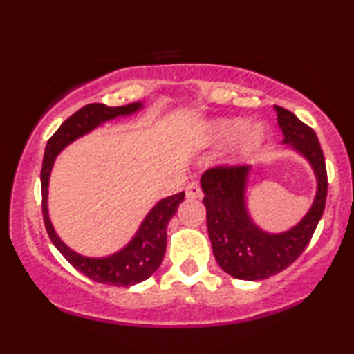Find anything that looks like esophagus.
<instances>
[{
	"label": "esophagus",
	"mask_w": 354,
	"mask_h": 354,
	"mask_svg": "<svg viewBox=\"0 0 354 354\" xmlns=\"http://www.w3.org/2000/svg\"><path fill=\"white\" fill-rule=\"evenodd\" d=\"M186 196H188V198H193V199L203 198L201 186H199L198 181H191L189 185L186 186Z\"/></svg>",
	"instance_id": "obj_1"
}]
</instances>
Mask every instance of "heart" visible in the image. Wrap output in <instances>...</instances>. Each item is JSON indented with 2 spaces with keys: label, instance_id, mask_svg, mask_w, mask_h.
Here are the masks:
<instances>
[{
  "label": "heart",
  "instance_id": "heart-1",
  "mask_svg": "<svg viewBox=\"0 0 354 354\" xmlns=\"http://www.w3.org/2000/svg\"><path fill=\"white\" fill-rule=\"evenodd\" d=\"M209 135L214 142L227 143L236 140V151L241 155L257 150L266 140V131L261 125H249L245 118H218L209 125Z\"/></svg>",
  "mask_w": 354,
  "mask_h": 354
}]
</instances>
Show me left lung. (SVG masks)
Segmentation results:
<instances>
[{
  "mask_svg": "<svg viewBox=\"0 0 354 354\" xmlns=\"http://www.w3.org/2000/svg\"><path fill=\"white\" fill-rule=\"evenodd\" d=\"M283 145L308 161L317 176V194L297 225L280 234L262 231L247 209L245 189L250 166H219L201 176L207 232L216 261L239 280H262L287 269L304 252L325 211L328 178L325 156L315 131L292 112L277 107Z\"/></svg>",
  "mask_w": 354,
  "mask_h": 354,
  "instance_id": "obj_1",
  "label": "left lung"
}]
</instances>
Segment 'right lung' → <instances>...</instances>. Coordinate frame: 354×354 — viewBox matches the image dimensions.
I'll return each instance as SVG.
<instances>
[{
  "instance_id": "add662e5",
  "label": "right lung",
  "mask_w": 354,
  "mask_h": 354,
  "mask_svg": "<svg viewBox=\"0 0 354 354\" xmlns=\"http://www.w3.org/2000/svg\"><path fill=\"white\" fill-rule=\"evenodd\" d=\"M143 109L142 102L123 105V107H107L104 104H88L71 115L59 127L57 131L50 136L46 145L44 160L41 169V188H42V218H44L46 231H48L53 244L64 257L69 261L72 267L82 272L85 277L99 283L115 285V287H130L147 280L158 270L166 250V227L169 219L176 214L178 206L185 201V191L161 199L151 207L147 218L140 224L138 231L129 244L107 257H85L67 247L55 234L48 211V188L49 176L53 171L55 156L67 145L91 133L93 129L102 123L113 120L117 117H129Z\"/></svg>"
}]
</instances>
